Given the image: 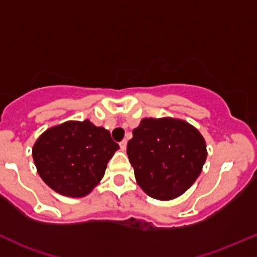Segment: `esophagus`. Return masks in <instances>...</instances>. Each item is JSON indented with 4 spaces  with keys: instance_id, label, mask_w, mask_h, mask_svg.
Masks as SVG:
<instances>
[{
    "instance_id": "34e87169",
    "label": "esophagus",
    "mask_w": 257,
    "mask_h": 257,
    "mask_svg": "<svg viewBox=\"0 0 257 257\" xmlns=\"http://www.w3.org/2000/svg\"><path fill=\"white\" fill-rule=\"evenodd\" d=\"M126 144H128V142H126V140L125 139H124V140H122V142H120L119 143V146H120V149H122V150L124 151V150H125V149H126Z\"/></svg>"
}]
</instances>
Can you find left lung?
<instances>
[{"label": "left lung", "instance_id": "obj_1", "mask_svg": "<svg viewBox=\"0 0 257 257\" xmlns=\"http://www.w3.org/2000/svg\"><path fill=\"white\" fill-rule=\"evenodd\" d=\"M137 183L149 196L172 200L184 194L200 176L206 143L188 122L144 118L126 146Z\"/></svg>", "mask_w": 257, "mask_h": 257}]
</instances>
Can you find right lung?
<instances>
[{"instance_id": "obj_1", "label": "right lung", "mask_w": 257, "mask_h": 257, "mask_svg": "<svg viewBox=\"0 0 257 257\" xmlns=\"http://www.w3.org/2000/svg\"><path fill=\"white\" fill-rule=\"evenodd\" d=\"M119 145L102 126L68 120L44 132L33 146L39 176L61 195L83 197L100 183Z\"/></svg>"}]
</instances>
